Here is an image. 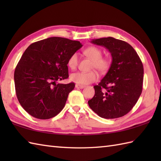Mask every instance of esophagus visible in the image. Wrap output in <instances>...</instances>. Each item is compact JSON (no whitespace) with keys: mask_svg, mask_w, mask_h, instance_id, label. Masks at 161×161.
<instances>
[{"mask_svg":"<svg viewBox=\"0 0 161 161\" xmlns=\"http://www.w3.org/2000/svg\"><path fill=\"white\" fill-rule=\"evenodd\" d=\"M75 87H76L77 88H84L85 86H83V85H80V84H76L75 85Z\"/></svg>","mask_w":161,"mask_h":161,"instance_id":"34e87169","label":"esophagus"}]
</instances>
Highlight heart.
I'll return each mask as SVG.
<instances>
[{"label": "heart", "instance_id": "1", "mask_svg": "<svg viewBox=\"0 0 161 161\" xmlns=\"http://www.w3.org/2000/svg\"><path fill=\"white\" fill-rule=\"evenodd\" d=\"M84 54L93 61L92 68H95L100 73H106L110 68L111 61L107 57H102V50L96 46H88L84 50ZM78 63L77 53H73L68 59V66L71 69H75ZM98 74L95 71L77 72L70 75V79L72 81L80 85H86L97 81Z\"/></svg>", "mask_w": 161, "mask_h": 161}]
</instances>
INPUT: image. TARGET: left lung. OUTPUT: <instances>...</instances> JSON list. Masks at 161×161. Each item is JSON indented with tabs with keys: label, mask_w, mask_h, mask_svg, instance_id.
<instances>
[{
	"label": "left lung",
	"mask_w": 161,
	"mask_h": 161,
	"mask_svg": "<svg viewBox=\"0 0 161 161\" xmlns=\"http://www.w3.org/2000/svg\"><path fill=\"white\" fill-rule=\"evenodd\" d=\"M111 53L112 63L108 73L98 85L95 95L88 103L100 117L120 118L131 110L142 90L144 69L133 47L124 41L113 37L91 41Z\"/></svg>",
	"instance_id": "left-lung-1"
}]
</instances>
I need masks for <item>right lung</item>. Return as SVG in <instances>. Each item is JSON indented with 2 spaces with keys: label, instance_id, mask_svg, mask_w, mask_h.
Segmentation results:
<instances>
[{
  "label": "right lung",
  "instance_id": "obj_1",
  "mask_svg": "<svg viewBox=\"0 0 161 161\" xmlns=\"http://www.w3.org/2000/svg\"><path fill=\"white\" fill-rule=\"evenodd\" d=\"M82 45L77 41L50 37L32 43L14 71L17 99L34 118L46 119L64 108L75 83L56 84L68 77V59Z\"/></svg>",
  "mask_w": 161,
  "mask_h": 161
}]
</instances>
